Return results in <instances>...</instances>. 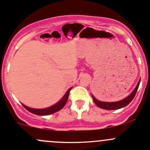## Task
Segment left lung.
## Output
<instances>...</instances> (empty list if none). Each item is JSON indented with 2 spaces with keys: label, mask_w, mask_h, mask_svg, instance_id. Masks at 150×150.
Here are the masks:
<instances>
[{
  "label": "left lung",
  "mask_w": 150,
  "mask_h": 150,
  "mask_svg": "<svg viewBox=\"0 0 150 150\" xmlns=\"http://www.w3.org/2000/svg\"><path fill=\"white\" fill-rule=\"evenodd\" d=\"M140 80H139L137 86V87L135 88V89L134 90L133 92H132V93H131L130 95L128 96V97H127L126 98L123 99L122 100H120V101L113 102V103L99 101V100H98L93 96H92L93 100L94 103H96V105H97V106H98L99 108H103V109L116 110V109H119V108H123V107L127 106V105H128V104L130 103L132 100H133V98H134L135 95H136L139 86Z\"/></svg>",
  "instance_id": "8db88e82"
}]
</instances>
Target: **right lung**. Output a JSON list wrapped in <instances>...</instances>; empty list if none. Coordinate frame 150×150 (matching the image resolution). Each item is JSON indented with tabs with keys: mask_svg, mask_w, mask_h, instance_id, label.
Listing matches in <instances>:
<instances>
[{
	"mask_svg": "<svg viewBox=\"0 0 150 150\" xmlns=\"http://www.w3.org/2000/svg\"><path fill=\"white\" fill-rule=\"evenodd\" d=\"M71 89H72V88H70V89L67 91L65 95L63 96L62 98L57 103H56L55 105H52V106L49 107V108H42V109H34V108H29V107L26 106V105H23V104H22V105H23V106L24 107L27 111H29V112L34 113V114L39 115V116H45V115L52 114V113H54L55 112H57V111L61 110L63 107L65 105V104L67 101V99H68L69 95H70V91Z\"/></svg>",
	"mask_w": 150,
	"mask_h": 150,
	"instance_id": "add662e5",
	"label": "right lung"
}]
</instances>
